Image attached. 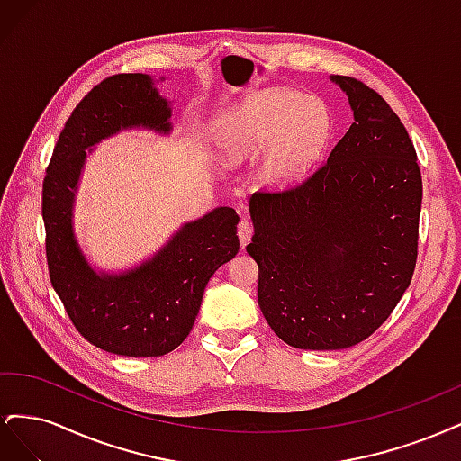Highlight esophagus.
<instances>
[{
    "instance_id": "34e87169",
    "label": "esophagus",
    "mask_w": 461,
    "mask_h": 461,
    "mask_svg": "<svg viewBox=\"0 0 461 461\" xmlns=\"http://www.w3.org/2000/svg\"><path fill=\"white\" fill-rule=\"evenodd\" d=\"M252 236H254L252 222H249L248 219H242V221L239 222V239H240V246L246 248L248 242L252 240Z\"/></svg>"
}]
</instances>
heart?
<instances>
[{"label": "heart", "instance_id": "heart-1", "mask_svg": "<svg viewBox=\"0 0 461 461\" xmlns=\"http://www.w3.org/2000/svg\"><path fill=\"white\" fill-rule=\"evenodd\" d=\"M209 134L221 159L236 165L258 156V180L288 190L325 156L332 117L319 97L294 90H265L215 115Z\"/></svg>", "mask_w": 461, "mask_h": 461}]
</instances>
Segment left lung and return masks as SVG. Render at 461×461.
I'll use <instances>...</instances> for the list:
<instances>
[{
  "instance_id": "8db88e82",
  "label": "left lung",
  "mask_w": 461,
  "mask_h": 461,
  "mask_svg": "<svg viewBox=\"0 0 461 461\" xmlns=\"http://www.w3.org/2000/svg\"><path fill=\"white\" fill-rule=\"evenodd\" d=\"M354 122L298 188L248 200L258 302L281 340L342 350L379 329L408 290L423 198L408 131L383 97L330 75Z\"/></svg>"
}]
</instances>
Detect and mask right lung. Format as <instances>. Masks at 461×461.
Segmentation results:
<instances>
[{
    "label": "right lung",
    "mask_w": 461,
    "mask_h": 461,
    "mask_svg": "<svg viewBox=\"0 0 461 461\" xmlns=\"http://www.w3.org/2000/svg\"><path fill=\"white\" fill-rule=\"evenodd\" d=\"M165 77L115 75L85 95L55 144L44 178L41 217L51 286L90 344L129 357L173 352L188 337L213 273L239 254L232 207L219 205L183 222L159 249L131 267L104 269L75 230V205L95 146L124 131L173 132Z\"/></svg>",
    "instance_id": "obj_1"
}]
</instances>
